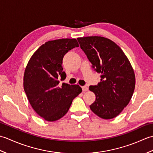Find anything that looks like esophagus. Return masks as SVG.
Masks as SVG:
<instances>
[{
    "label": "esophagus",
    "instance_id": "34e87169",
    "mask_svg": "<svg viewBox=\"0 0 153 153\" xmlns=\"http://www.w3.org/2000/svg\"><path fill=\"white\" fill-rule=\"evenodd\" d=\"M82 88L83 91H86L88 90V88H87V87H86V86H83Z\"/></svg>",
    "mask_w": 153,
    "mask_h": 153
}]
</instances>
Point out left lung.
Instances as JSON below:
<instances>
[{
    "label": "left lung",
    "mask_w": 153,
    "mask_h": 153,
    "mask_svg": "<svg viewBox=\"0 0 153 153\" xmlns=\"http://www.w3.org/2000/svg\"><path fill=\"white\" fill-rule=\"evenodd\" d=\"M80 47L97 72L100 82L89 90L96 99L90 108L103 119L115 118L130 101L135 85L131 65L114 42L98 36L77 38Z\"/></svg>",
    "instance_id": "left-lung-1"
}]
</instances>
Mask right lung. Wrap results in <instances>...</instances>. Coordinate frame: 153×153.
I'll list each match as a JSON object with an SVG mask.
<instances>
[{"mask_svg":"<svg viewBox=\"0 0 153 153\" xmlns=\"http://www.w3.org/2000/svg\"><path fill=\"white\" fill-rule=\"evenodd\" d=\"M79 45L75 39L48 41L38 48L25 70L24 88L30 103L37 114L48 122L59 120L68 112L74 98L82 93L78 85L64 83L63 57Z\"/></svg>","mask_w":153,"mask_h":153,"instance_id":"add662e5","label":"right lung"}]
</instances>
